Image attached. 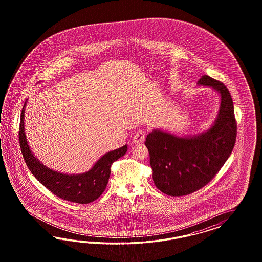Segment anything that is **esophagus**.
I'll return each mask as SVG.
<instances>
[{
    "label": "esophagus",
    "instance_id": "obj_1",
    "mask_svg": "<svg viewBox=\"0 0 262 262\" xmlns=\"http://www.w3.org/2000/svg\"><path fill=\"white\" fill-rule=\"evenodd\" d=\"M145 139V132L144 130H137L134 135V142L141 143Z\"/></svg>",
    "mask_w": 262,
    "mask_h": 262
}]
</instances>
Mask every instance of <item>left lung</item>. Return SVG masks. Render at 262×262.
Instances as JSON below:
<instances>
[{
	"label": "left lung",
	"instance_id": "1",
	"mask_svg": "<svg viewBox=\"0 0 262 262\" xmlns=\"http://www.w3.org/2000/svg\"><path fill=\"white\" fill-rule=\"evenodd\" d=\"M198 85L213 88L221 97L213 125L202 134L187 136L154 129L145 141L154 183L169 196L188 195L209 183L229 159L236 140L237 126L229 89L209 76H203Z\"/></svg>",
	"mask_w": 262,
	"mask_h": 262
}]
</instances>
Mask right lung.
<instances>
[{
  "label": "right lung",
  "instance_id": "right-lung-1",
  "mask_svg": "<svg viewBox=\"0 0 262 262\" xmlns=\"http://www.w3.org/2000/svg\"><path fill=\"white\" fill-rule=\"evenodd\" d=\"M25 102L21 111V121L19 127V142L24 157L25 162L32 174L47 189L56 196L78 204H88L99 198L103 193L111 176L112 163L125 156L127 146L104 154L93 167L85 173L78 174H62L43 165L32 150L27 141L25 134Z\"/></svg>",
  "mask_w": 262,
  "mask_h": 262
}]
</instances>
